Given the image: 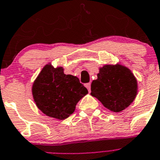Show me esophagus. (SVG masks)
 <instances>
[{"instance_id":"obj_1","label":"esophagus","mask_w":160,"mask_h":160,"mask_svg":"<svg viewBox=\"0 0 160 160\" xmlns=\"http://www.w3.org/2000/svg\"><path fill=\"white\" fill-rule=\"evenodd\" d=\"M85 87L88 88V92H90V88H91V84H90V83H87V84H85Z\"/></svg>"}]
</instances>
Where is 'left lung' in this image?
<instances>
[{
	"label": "left lung",
	"mask_w": 160,
	"mask_h": 160,
	"mask_svg": "<svg viewBox=\"0 0 160 160\" xmlns=\"http://www.w3.org/2000/svg\"><path fill=\"white\" fill-rule=\"evenodd\" d=\"M138 81L131 70L121 63L105 64L99 68L91 84V95L109 110L119 113L135 99Z\"/></svg>",
	"instance_id": "8db88e82"
}]
</instances>
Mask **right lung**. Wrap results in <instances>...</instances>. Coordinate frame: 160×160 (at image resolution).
Listing matches in <instances>:
<instances>
[{"instance_id":"right-lung-1","label":"right lung","mask_w":160,"mask_h":160,"mask_svg":"<svg viewBox=\"0 0 160 160\" xmlns=\"http://www.w3.org/2000/svg\"><path fill=\"white\" fill-rule=\"evenodd\" d=\"M63 67L51 63L42 69L32 85L36 106L47 116L64 120L74 113L76 105L88 90L72 75H66Z\"/></svg>"}]
</instances>
